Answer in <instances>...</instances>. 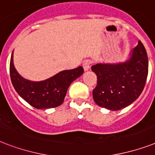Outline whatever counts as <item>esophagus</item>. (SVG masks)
<instances>
[{"label": "esophagus", "mask_w": 155, "mask_h": 155, "mask_svg": "<svg viewBox=\"0 0 155 155\" xmlns=\"http://www.w3.org/2000/svg\"><path fill=\"white\" fill-rule=\"evenodd\" d=\"M90 65H91V62L89 60H86L83 63V68L84 69V71H88L90 69Z\"/></svg>", "instance_id": "esophagus-1"}]
</instances>
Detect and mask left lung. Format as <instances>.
<instances>
[{"label":"left lung","mask_w":155,"mask_h":155,"mask_svg":"<svg viewBox=\"0 0 155 155\" xmlns=\"http://www.w3.org/2000/svg\"><path fill=\"white\" fill-rule=\"evenodd\" d=\"M97 76L92 91L97 105L120 110L136 101L143 91L148 75V57L141 41L130 53L127 60L117 63H97L92 67Z\"/></svg>","instance_id":"8db88e82"}]
</instances>
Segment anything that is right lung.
Returning a JSON list of instances; mask_svg holds the SVG:
<instances>
[{"label":"right lung","mask_w":155,"mask_h":155,"mask_svg":"<svg viewBox=\"0 0 155 155\" xmlns=\"http://www.w3.org/2000/svg\"><path fill=\"white\" fill-rule=\"evenodd\" d=\"M9 72L13 86L21 98L38 109L55 108L63 104L71 84L83 75L82 67L62 71L42 81H31L23 78L13 64V51L11 55Z\"/></svg>","instance_id":"obj_1"}]
</instances>
